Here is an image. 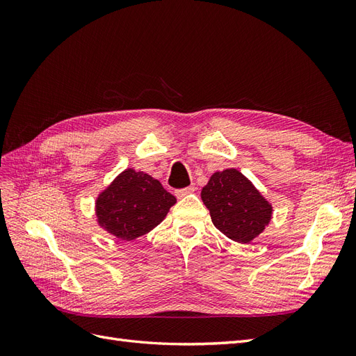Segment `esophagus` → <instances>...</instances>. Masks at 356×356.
Masks as SVG:
<instances>
[{"label": "esophagus", "instance_id": "esophagus-1", "mask_svg": "<svg viewBox=\"0 0 356 356\" xmlns=\"http://www.w3.org/2000/svg\"><path fill=\"white\" fill-rule=\"evenodd\" d=\"M195 191V187L193 186H190V187H186V188H181V190H177L175 191V195H177V197L178 199H182V197H186V196H188V195H191V193Z\"/></svg>", "mask_w": 356, "mask_h": 356}]
</instances>
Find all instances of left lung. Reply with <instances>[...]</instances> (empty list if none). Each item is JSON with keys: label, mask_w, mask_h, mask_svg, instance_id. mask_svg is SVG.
Instances as JSON below:
<instances>
[{"label": "left lung", "mask_w": 356, "mask_h": 356, "mask_svg": "<svg viewBox=\"0 0 356 356\" xmlns=\"http://www.w3.org/2000/svg\"><path fill=\"white\" fill-rule=\"evenodd\" d=\"M200 197L215 227L238 243L258 238L273 217V204L234 168L213 172Z\"/></svg>", "instance_id": "8db88e82"}]
</instances>
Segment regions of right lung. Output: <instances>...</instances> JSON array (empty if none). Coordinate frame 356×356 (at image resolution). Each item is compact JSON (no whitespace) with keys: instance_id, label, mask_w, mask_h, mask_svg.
Here are the masks:
<instances>
[{"instance_id":"right-lung-1","label":"right lung","mask_w":356,"mask_h":356,"mask_svg":"<svg viewBox=\"0 0 356 356\" xmlns=\"http://www.w3.org/2000/svg\"><path fill=\"white\" fill-rule=\"evenodd\" d=\"M175 203L159 179L127 168L96 196V222L114 238L131 242L156 229Z\"/></svg>"}]
</instances>
